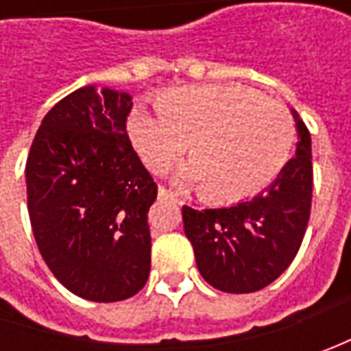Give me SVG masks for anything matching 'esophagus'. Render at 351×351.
<instances>
[{
	"label": "esophagus",
	"instance_id": "obj_1",
	"mask_svg": "<svg viewBox=\"0 0 351 351\" xmlns=\"http://www.w3.org/2000/svg\"><path fill=\"white\" fill-rule=\"evenodd\" d=\"M158 197H160V199H166V201H171V203H180L178 197L173 195L171 191H168L166 187H160V189H158Z\"/></svg>",
	"mask_w": 351,
	"mask_h": 351
}]
</instances>
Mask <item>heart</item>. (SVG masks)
I'll use <instances>...</instances> for the list:
<instances>
[{"label": "heart", "mask_w": 351, "mask_h": 351, "mask_svg": "<svg viewBox=\"0 0 351 351\" xmlns=\"http://www.w3.org/2000/svg\"><path fill=\"white\" fill-rule=\"evenodd\" d=\"M128 138L152 171H164L187 148L193 162L180 169L183 185L238 201L256 195L285 168L295 123L281 103L242 86H187L160 97V109H132Z\"/></svg>", "instance_id": "obj_1"}]
</instances>
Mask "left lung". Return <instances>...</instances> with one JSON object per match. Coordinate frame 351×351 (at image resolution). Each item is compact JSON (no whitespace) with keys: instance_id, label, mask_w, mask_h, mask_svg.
I'll list each match as a JSON object with an SVG mask.
<instances>
[{"instance_id":"1","label":"left lung","mask_w":351,"mask_h":351,"mask_svg":"<svg viewBox=\"0 0 351 351\" xmlns=\"http://www.w3.org/2000/svg\"><path fill=\"white\" fill-rule=\"evenodd\" d=\"M291 115L299 142L295 158L276 182L230 207H183V228L195 252L197 269L215 289H263L289 267L301 248L313 201V156L308 128L295 109Z\"/></svg>"}]
</instances>
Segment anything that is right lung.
Listing matches in <instances>:
<instances>
[{
    "label": "right lung",
    "mask_w": 351,
    "mask_h": 351,
    "mask_svg": "<svg viewBox=\"0 0 351 351\" xmlns=\"http://www.w3.org/2000/svg\"><path fill=\"white\" fill-rule=\"evenodd\" d=\"M132 95L86 86L58 101L27 158V207L43 260L74 295L115 303L150 274L152 176L127 136Z\"/></svg>",
    "instance_id": "1"
}]
</instances>
